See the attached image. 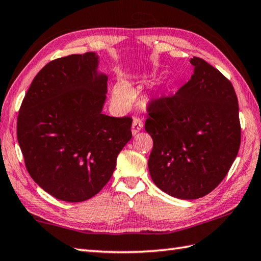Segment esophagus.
<instances>
[{
    "instance_id": "34e87169",
    "label": "esophagus",
    "mask_w": 261,
    "mask_h": 261,
    "mask_svg": "<svg viewBox=\"0 0 261 261\" xmlns=\"http://www.w3.org/2000/svg\"><path fill=\"white\" fill-rule=\"evenodd\" d=\"M142 128H143V121L140 118H134V120H133V125H132L133 135H136Z\"/></svg>"
}]
</instances>
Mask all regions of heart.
<instances>
[{"label": "heart", "mask_w": 261, "mask_h": 261, "mask_svg": "<svg viewBox=\"0 0 261 261\" xmlns=\"http://www.w3.org/2000/svg\"><path fill=\"white\" fill-rule=\"evenodd\" d=\"M113 99L117 105L123 106V107L128 105L130 99V91L126 83L123 81H118L115 84L113 88Z\"/></svg>", "instance_id": "b5f03b06"}]
</instances>
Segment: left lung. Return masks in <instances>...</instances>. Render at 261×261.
I'll return each mask as SVG.
<instances>
[{"label":"left lung","instance_id":"left-lung-1","mask_svg":"<svg viewBox=\"0 0 261 261\" xmlns=\"http://www.w3.org/2000/svg\"><path fill=\"white\" fill-rule=\"evenodd\" d=\"M194 74L172 97L151 101L145 130L153 140L151 178L179 199L210 194L225 178L241 143L232 83L199 57Z\"/></svg>","mask_w":261,"mask_h":261}]
</instances>
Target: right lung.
<instances>
[{"instance_id": "obj_1", "label": "right lung", "mask_w": 261, "mask_h": 261, "mask_svg": "<svg viewBox=\"0 0 261 261\" xmlns=\"http://www.w3.org/2000/svg\"><path fill=\"white\" fill-rule=\"evenodd\" d=\"M95 53L49 62L21 103L17 135L25 168L55 198L77 203L109 181L132 138L130 117L102 114L108 76Z\"/></svg>"}]
</instances>
